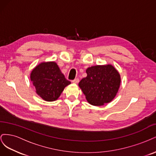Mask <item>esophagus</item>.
Segmentation results:
<instances>
[{"mask_svg": "<svg viewBox=\"0 0 156 156\" xmlns=\"http://www.w3.org/2000/svg\"><path fill=\"white\" fill-rule=\"evenodd\" d=\"M79 82V79L78 78L75 79L74 80H73V81H72V83H78Z\"/></svg>", "mask_w": 156, "mask_h": 156, "instance_id": "34e87169", "label": "esophagus"}]
</instances>
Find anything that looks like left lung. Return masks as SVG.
Here are the masks:
<instances>
[{"label":"left lung","instance_id":"8db88e82","mask_svg":"<svg viewBox=\"0 0 156 156\" xmlns=\"http://www.w3.org/2000/svg\"><path fill=\"white\" fill-rule=\"evenodd\" d=\"M87 76L81 80L79 87L88 102L94 106L103 105L116 96L120 85L119 72L111 64L88 68Z\"/></svg>","mask_w":156,"mask_h":156}]
</instances>
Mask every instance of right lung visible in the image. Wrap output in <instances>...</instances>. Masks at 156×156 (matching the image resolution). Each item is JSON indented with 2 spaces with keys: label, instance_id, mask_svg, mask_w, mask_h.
Instances as JSON below:
<instances>
[{
  "label": "right lung",
  "instance_id": "add662e5",
  "mask_svg": "<svg viewBox=\"0 0 156 156\" xmlns=\"http://www.w3.org/2000/svg\"><path fill=\"white\" fill-rule=\"evenodd\" d=\"M30 80L37 95L47 101L57 100L64 88L71 83L55 62H41L36 66L30 73Z\"/></svg>",
  "mask_w": 156,
  "mask_h": 156
}]
</instances>
